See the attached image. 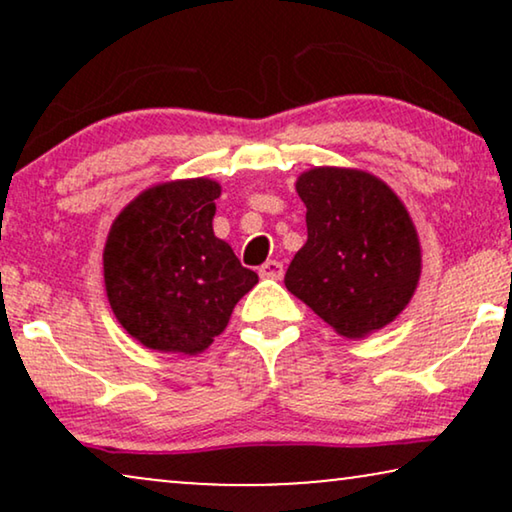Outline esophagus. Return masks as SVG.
I'll return each mask as SVG.
<instances>
[{"label": "esophagus", "mask_w": 512, "mask_h": 512, "mask_svg": "<svg viewBox=\"0 0 512 512\" xmlns=\"http://www.w3.org/2000/svg\"><path fill=\"white\" fill-rule=\"evenodd\" d=\"M258 275L265 279H282L284 277V265L279 261H265L261 268H258Z\"/></svg>", "instance_id": "obj_1"}]
</instances>
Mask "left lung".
Segmentation results:
<instances>
[{"mask_svg": "<svg viewBox=\"0 0 512 512\" xmlns=\"http://www.w3.org/2000/svg\"><path fill=\"white\" fill-rule=\"evenodd\" d=\"M307 242L284 284L345 338L394 321L417 289L422 256L408 209L373 174L314 167L300 174Z\"/></svg>", "mask_w": 512, "mask_h": 512, "instance_id": "8db88e82", "label": "left lung"}]
</instances>
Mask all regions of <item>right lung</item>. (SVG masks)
Masks as SVG:
<instances>
[{
	"label": "right lung",
	"mask_w": 512,
	"mask_h": 512,
	"mask_svg": "<svg viewBox=\"0 0 512 512\" xmlns=\"http://www.w3.org/2000/svg\"><path fill=\"white\" fill-rule=\"evenodd\" d=\"M221 186L209 179L153 186L118 214L104 247V286L132 338L160 352L198 354L228 326L258 282L212 219Z\"/></svg>",
	"instance_id": "add662e5"
}]
</instances>
